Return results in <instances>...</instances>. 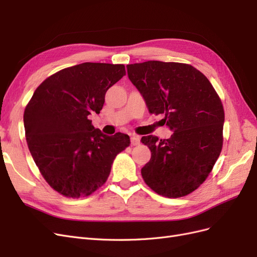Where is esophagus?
Instances as JSON below:
<instances>
[{
	"label": "esophagus",
	"mask_w": 257,
	"mask_h": 257,
	"mask_svg": "<svg viewBox=\"0 0 257 257\" xmlns=\"http://www.w3.org/2000/svg\"><path fill=\"white\" fill-rule=\"evenodd\" d=\"M139 143H141V138H139V136H137V135L131 136V144L132 145L137 146V145H139Z\"/></svg>",
	"instance_id": "1"
}]
</instances>
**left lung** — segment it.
Segmentation results:
<instances>
[{
	"instance_id": "1",
	"label": "left lung",
	"mask_w": 257,
	"mask_h": 257,
	"mask_svg": "<svg viewBox=\"0 0 257 257\" xmlns=\"http://www.w3.org/2000/svg\"><path fill=\"white\" fill-rule=\"evenodd\" d=\"M150 113L164 114L168 139L149 135L142 143L151 159L142 168L144 181L159 195L179 198L198 189L222 151L224 108L207 77L178 62L147 61L126 65Z\"/></svg>"
}]
</instances>
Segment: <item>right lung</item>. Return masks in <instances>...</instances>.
<instances>
[{"instance_id":"1","label":"right lung","mask_w":257,"mask_h":257,"mask_svg":"<svg viewBox=\"0 0 257 257\" xmlns=\"http://www.w3.org/2000/svg\"><path fill=\"white\" fill-rule=\"evenodd\" d=\"M125 73L123 64L91 62L61 69L38 85L26 106L29 150L46 182L61 195H91L130 146L127 135H104L88 118L99 113L107 90Z\"/></svg>"}]
</instances>
